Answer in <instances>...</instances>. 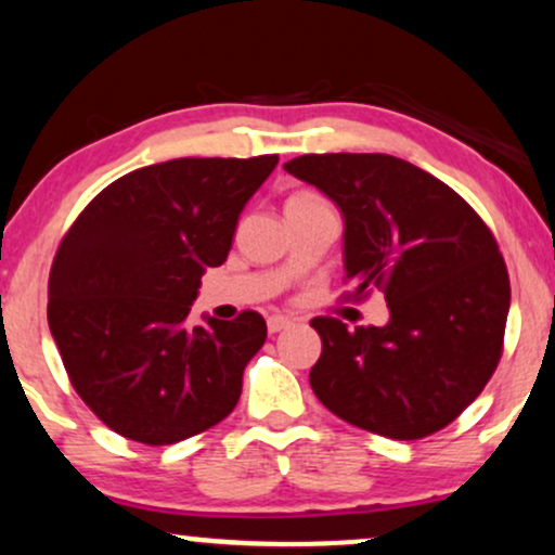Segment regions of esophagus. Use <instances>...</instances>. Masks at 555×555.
<instances>
[{
    "label": "esophagus",
    "instance_id": "1",
    "mask_svg": "<svg viewBox=\"0 0 555 555\" xmlns=\"http://www.w3.org/2000/svg\"><path fill=\"white\" fill-rule=\"evenodd\" d=\"M269 333H282V331H286L292 325V320L289 318H282V315H273V318H269Z\"/></svg>",
    "mask_w": 555,
    "mask_h": 555
}]
</instances>
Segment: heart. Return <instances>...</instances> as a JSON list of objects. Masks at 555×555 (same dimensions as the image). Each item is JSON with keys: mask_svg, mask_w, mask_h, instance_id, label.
Masks as SVG:
<instances>
[{"mask_svg": "<svg viewBox=\"0 0 555 555\" xmlns=\"http://www.w3.org/2000/svg\"><path fill=\"white\" fill-rule=\"evenodd\" d=\"M312 198H318V196H312V193H297V196H292L289 202H312Z\"/></svg>", "mask_w": 555, "mask_h": 555, "instance_id": "heart-1", "label": "heart"}]
</instances>
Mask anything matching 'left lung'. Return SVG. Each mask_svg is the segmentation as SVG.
<instances>
[{
    "label": "left lung",
    "mask_w": 555,
    "mask_h": 555,
    "mask_svg": "<svg viewBox=\"0 0 555 555\" xmlns=\"http://www.w3.org/2000/svg\"><path fill=\"white\" fill-rule=\"evenodd\" d=\"M286 172L341 209L353 297L379 289L390 320L315 318L320 403L359 429L422 439L455 422L502 357L509 276L483 219L450 185L392 155H302Z\"/></svg>",
    "instance_id": "obj_1"
}]
</instances>
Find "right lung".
<instances>
[{
	"instance_id": "right-lung-1",
	"label": "right lung",
	"mask_w": 555,
	"mask_h": 555,
	"mask_svg": "<svg viewBox=\"0 0 555 555\" xmlns=\"http://www.w3.org/2000/svg\"><path fill=\"white\" fill-rule=\"evenodd\" d=\"M276 163L180 157L139 168L100 191L59 245L51 336L79 398L121 437L172 444L237 405L266 320L248 310L189 325V312Z\"/></svg>"
}]
</instances>
